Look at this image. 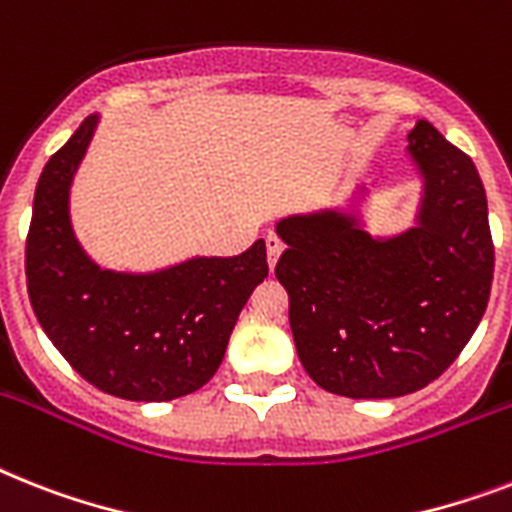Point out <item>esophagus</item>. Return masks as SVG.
Listing matches in <instances>:
<instances>
[{"instance_id":"34e87169","label":"esophagus","mask_w":512,"mask_h":512,"mask_svg":"<svg viewBox=\"0 0 512 512\" xmlns=\"http://www.w3.org/2000/svg\"><path fill=\"white\" fill-rule=\"evenodd\" d=\"M265 247H268V265L270 268H276L278 257L284 252V242H281L276 234H268L265 236Z\"/></svg>"}]
</instances>
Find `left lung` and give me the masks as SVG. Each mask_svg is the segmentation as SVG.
Wrapping results in <instances>:
<instances>
[{"label": "left lung", "instance_id": "obj_1", "mask_svg": "<svg viewBox=\"0 0 512 512\" xmlns=\"http://www.w3.org/2000/svg\"><path fill=\"white\" fill-rule=\"evenodd\" d=\"M423 176L418 226L376 239L355 215L278 223L276 278L297 355L331 394L386 400L442 376L484 318L494 244L479 170L429 120L407 134Z\"/></svg>", "mask_w": 512, "mask_h": 512}]
</instances>
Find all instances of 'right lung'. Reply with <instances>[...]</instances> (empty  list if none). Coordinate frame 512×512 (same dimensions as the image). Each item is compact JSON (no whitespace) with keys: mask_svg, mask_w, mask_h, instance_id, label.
<instances>
[{"mask_svg":"<svg viewBox=\"0 0 512 512\" xmlns=\"http://www.w3.org/2000/svg\"><path fill=\"white\" fill-rule=\"evenodd\" d=\"M97 128L91 115L44 165L26 239L28 297L60 355L102 392L168 402L218 371L249 294L268 278L265 242L157 273L99 268L73 236L70 184Z\"/></svg>","mask_w":512,"mask_h":512,"instance_id":"right-lung-1","label":"right lung"}]
</instances>
